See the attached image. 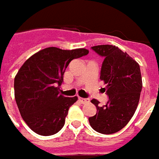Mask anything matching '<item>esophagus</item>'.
<instances>
[{"label":"esophagus","mask_w":159,"mask_h":159,"mask_svg":"<svg viewBox=\"0 0 159 159\" xmlns=\"http://www.w3.org/2000/svg\"><path fill=\"white\" fill-rule=\"evenodd\" d=\"M79 101L81 102V103H82V104H85V103L89 102V99H87V98H80Z\"/></svg>","instance_id":"obj_1"}]
</instances>
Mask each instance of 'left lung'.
<instances>
[{
    "instance_id": "left-lung-1",
    "label": "left lung",
    "mask_w": 159,
    "mask_h": 159,
    "mask_svg": "<svg viewBox=\"0 0 159 159\" xmlns=\"http://www.w3.org/2000/svg\"><path fill=\"white\" fill-rule=\"evenodd\" d=\"M91 48L104 58L100 79L106 84L104 92L109 100L106 105L99 107V102L92 99L98 111L88 120L98 133L115 134L130 121L138 106L143 87L140 66L116 46L98 45Z\"/></svg>"
}]
</instances>
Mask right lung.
<instances>
[{"label":"right lung","mask_w":159,"mask_h":159,"mask_svg":"<svg viewBox=\"0 0 159 159\" xmlns=\"http://www.w3.org/2000/svg\"><path fill=\"white\" fill-rule=\"evenodd\" d=\"M87 54L85 48L49 47L31 56L19 69L15 78V98L23 120L33 132L48 136L63 127L69 108L77 97L62 96L59 86L71 61Z\"/></svg>","instance_id":"right-lung-1"}]
</instances>
